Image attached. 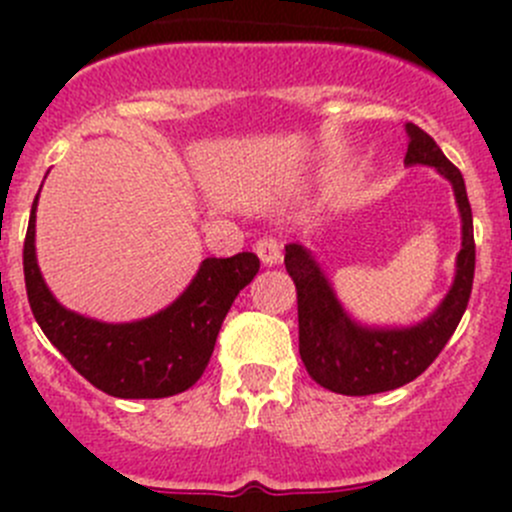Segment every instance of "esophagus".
Masks as SVG:
<instances>
[{"label": "esophagus", "mask_w": 512, "mask_h": 512, "mask_svg": "<svg viewBox=\"0 0 512 512\" xmlns=\"http://www.w3.org/2000/svg\"><path fill=\"white\" fill-rule=\"evenodd\" d=\"M255 252L260 255V260L265 265H280L282 262V245L275 235H262L260 240L255 242Z\"/></svg>", "instance_id": "obj_1"}]
</instances>
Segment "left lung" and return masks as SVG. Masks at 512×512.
Instances as JSON below:
<instances>
[{"label": "left lung", "mask_w": 512, "mask_h": 512, "mask_svg": "<svg viewBox=\"0 0 512 512\" xmlns=\"http://www.w3.org/2000/svg\"><path fill=\"white\" fill-rule=\"evenodd\" d=\"M406 133H409L406 163L433 165L453 183L463 220L456 282L441 307L416 327L361 329L339 307L332 287L327 285L312 257L299 245H289L285 267L297 289L299 356L307 374L334 394L369 396L414 381L443 352L471 299L476 240H473V215L463 175L416 123H406Z\"/></svg>", "instance_id": "left-lung-1"}]
</instances>
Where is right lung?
I'll return each instance as SVG.
<instances>
[{"label": "right lung", "instance_id": "obj_1", "mask_svg": "<svg viewBox=\"0 0 512 512\" xmlns=\"http://www.w3.org/2000/svg\"><path fill=\"white\" fill-rule=\"evenodd\" d=\"M36 198L24 237V282L41 332L103 394L165 399L203 376L227 309L260 270L252 252L208 257L168 309L131 324H103L61 307L46 289L34 255Z\"/></svg>", "mask_w": 512, "mask_h": 512}]
</instances>
